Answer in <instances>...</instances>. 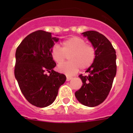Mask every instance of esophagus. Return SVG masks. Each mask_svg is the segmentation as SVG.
I'll return each mask as SVG.
<instances>
[{
  "instance_id": "34e87169",
  "label": "esophagus",
  "mask_w": 133,
  "mask_h": 133,
  "mask_svg": "<svg viewBox=\"0 0 133 133\" xmlns=\"http://www.w3.org/2000/svg\"><path fill=\"white\" fill-rule=\"evenodd\" d=\"M72 77H66V81H70V80L72 79Z\"/></svg>"
}]
</instances>
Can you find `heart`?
<instances>
[{"label": "heart", "mask_w": 133, "mask_h": 133, "mask_svg": "<svg viewBox=\"0 0 133 133\" xmlns=\"http://www.w3.org/2000/svg\"><path fill=\"white\" fill-rule=\"evenodd\" d=\"M51 57L57 64H61L68 58L70 61L60 64L58 70L68 76H72L79 69L86 70L95 63L97 52L95 47L87 44V42L78 36H72L63 42L62 48L58 44L55 45L50 50Z\"/></svg>", "instance_id": "heart-1"}]
</instances>
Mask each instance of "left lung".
Masks as SVG:
<instances>
[{"instance_id": "1", "label": "left lung", "mask_w": 133, "mask_h": 133, "mask_svg": "<svg viewBox=\"0 0 133 133\" xmlns=\"http://www.w3.org/2000/svg\"><path fill=\"white\" fill-rule=\"evenodd\" d=\"M91 42L97 52L95 63L86 72L78 77L83 82L75 97L81 104L93 107L99 105L108 97L117 73L116 51L103 35L95 30L83 32Z\"/></svg>"}]
</instances>
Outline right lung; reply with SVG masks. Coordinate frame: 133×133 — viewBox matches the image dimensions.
Instances as JSON below:
<instances>
[{"label":"right lung","mask_w":133,"mask_h":133,"mask_svg":"<svg viewBox=\"0 0 133 133\" xmlns=\"http://www.w3.org/2000/svg\"><path fill=\"white\" fill-rule=\"evenodd\" d=\"M58 38L37 30L26 36L16 50L15 76L21 92L31 104L46 107L55 101L66 76L53 70L50 50Z\"/></svg>","instance_id":"obj_1"}]
</instances>
